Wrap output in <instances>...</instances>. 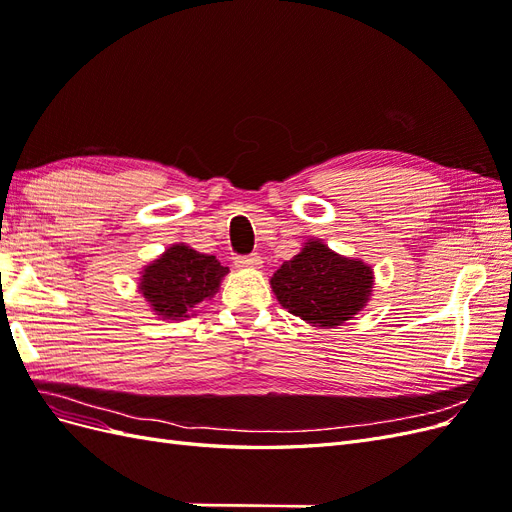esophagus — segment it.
I'll return each mask as SVG.
<instances>
[{
  "label": "esophagus",
  "mask_w": 512,
  "mask_h": 512,
  "mask_svg": "<svg viewBox=\"0 0 512 512\" xmlns=\"http://www.w3.org/2000/svg\"><path fill=\"white\" fill-rule=\"evenodd\" d=\"M235 265L239 269H260L262 267V258L258 254H250V256H237Z\"/></svg>",
  "instance_id": "34e87169"
}]
</instances>
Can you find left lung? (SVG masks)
Wrapping results in <instances>:
<instances>
[{
	"instance_id": "obj_1",
	"label": "left lung",
	"mask_w": 512,
	"mask_h": 512,
	"mask_svg": "<svg viewBox=\"0 0 512 512\" xmlns=\"http://www.w3.org/2000/svg\"><path fill=\"white\" fill-rule=\"evenodd\" d=\"M277 301L292 316L320 329L352 320L369 303L374 269L361 258L333 252L322 239H307L297 256L271 277Z\"/></svg>"
}]
</instances>
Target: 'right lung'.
Wrapping results in <instances>:
<instances>
[{
	"label": "right lung",
	"instance_id": "add662e5",
	"mask_svg": "<svg viewBox=\"0 0 512 512\" xmlns=\"http://www.w3.org/2000/svg\"><path fill=\"white\" fill-rule=\"evenodd\" d=\"M228 273L215 256L196 252L188 243H173L138 277V292L162 320H185L211 301Z\"/></svg>",
	"mask_w": 512,
	"mask_h": 512
}]
</instances>
